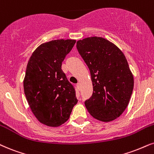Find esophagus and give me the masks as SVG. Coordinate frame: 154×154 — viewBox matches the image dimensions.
I'll list each match as a JSON object with an SVG mask.
<instances>
[{
	"mask_svg": "<svg viewBox=\"0 0 154 154\" xmlns=\"http://www.w3.org/2000/svg\"><path fill=\"white\" fill-rule=\"evenodd\" d=\"M76 86L79 89H80V88H81V84H80V83H78L76 84Z\"/></svg>",
	"mask_w": 154,
	"mask_h": 154,
	"instance_id": "1",
	"label": "esophagus"
}]
</instances>
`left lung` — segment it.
Listing matches in <instances>:
<instances>
[{"label": "left lung", "instance_id": "8db88e82", "mask_svg": "<svg viewBox=\"0 0 154 154\" xmlns=\"http://www.w3.org/2000/svg\"><path fill=\"white\" fill-rule=\"evenodd\" d=\"M76 48L93 82V94L85 101L88 111L98 120H114L127 108L134 88V78L125 55L102 37L78 41Z\"/></svg>", "mask_w": 154, "mask_h": 154}]
</instances>
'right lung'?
Returning <instances> with one entry per match:
<instances>
[{
	"instance_id": "right-lung-1",
	"label": "right lung",
	"mask_w": 154,
	"mask_h": 154,
	"mask_svg": "<svg viewBox=\"0 0 154 154\" xmlns=\"http://www.w3.org/2000/svg\"><path fill=\"white\" fill-rule=\"evenodd\" d=\"M75 43L58 39L42 44L27 63L24 91L32 112L44 125L59 127L66 122L78 102L75 87L61 69Z\"/></svg>"
}]
</instances>
